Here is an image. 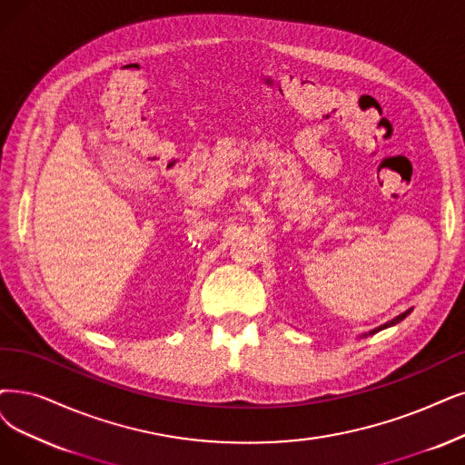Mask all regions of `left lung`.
<instances>
[{"label": "left lung", "instance_id": "obj_1", "mask_svg": "<svg viewBox=\"0 0 465 465\" xmlns=\"http://www.w3.org/2000/svg\"><path fill=\"white\" fill-rule=\"evenodd\" d=\"M412 312V309H408V311H404V312H401L399 314V317H395L393 321H389V322H385V324H381V326H378V328H374L372 331H370V333H378L380 330H385V328H389V326H395V324H399L401 321H404L406 317H408V314H411ZM364 336H366V333H364Z\"/></svg>", "mask_w": 465, "mask_h": 465}]
</instances>
